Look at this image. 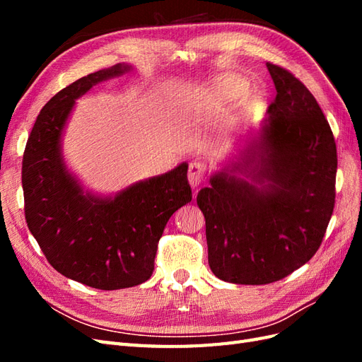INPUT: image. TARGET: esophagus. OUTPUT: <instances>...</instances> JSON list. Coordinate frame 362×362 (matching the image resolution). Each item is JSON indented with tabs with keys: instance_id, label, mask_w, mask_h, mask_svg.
Returning a JSON list of instances; mask_svg holds the SVG:
<instances>
[{
	"instance_id": "34e87169",
	"label": "esophagus",
	"mask_w": 362,
	"mask_h": 362,
	"mask_svg": "<svg viewBox=\"0 0 362 362\" xmlns=\"http://www.w3.org/2000/svg\"><path fill=\"white\" fill-rule=\"evenodd\" d=\"M205 170H206V166L202 161H192L190 163L187 177H189V182L193 189L198 187V185L204 181Z\"/></svg>"
}]
</instances>
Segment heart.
I'll return each instance as SVG.
<instances>
[{
  "mask_svg": "<svg viewBox=\"0 0 362 362\" xmlns=\"http://www.w3.org/2000/svg\"><path fill=\"white\" fill-rule=\"evenodd\" d=\"M246 90V83L242 78H234V76H228V78L222 80L217 86V92L221 93L222 98L225 100H233V98H237L240 95H243ZM257 104L255 100H250L245 104V110H250L254 108Z\"/></svg>",
  "mask_w": 362,
  "mask_h": 362,
  "instance_id": "1",
  "label": "heart"
}]
</instances>
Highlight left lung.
<instances>
[{
    "label": "left lung",
    "mask_w": 362,
    "mask_h": 362,
    "mask_svg": "<svg viewBox=\"0 0 362 362\" xmlns=\"http://www.w3.org/2000/svg\"><path fill=\"white\" fill-rule=\"evenodd\" d=\"M266 66L276 96L259 133L196 198L211 272L245 286L279 281L308 262L335 204L337 146L320 105L291 72Z\"/></svg>",
    "instance_id": "obj_1"
}]
</instances>
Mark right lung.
Returning <instances> with one entry per match:
<instances>
[{"mask_svg":"<svg viewBox=\"0 0 362 362\" xmlns=\"http://www.w3.org/2000/svg\"><path fill=\"white\" fill-rule=\"evenodd\" d=\"M129 69V64L117 63L54 95L36 119L23 158L30 233L63 276L100 290L148 281L164 226L192 201L187 163L103 198L84 192L63 161L62 134L75 100Z\"/></svg>","mask_w":362,"mask_h":362,"instance_id":"add662e5","label":"right lung"}]
</instances>
